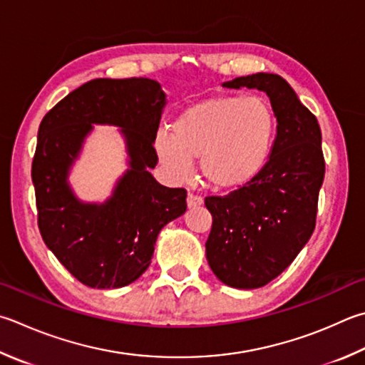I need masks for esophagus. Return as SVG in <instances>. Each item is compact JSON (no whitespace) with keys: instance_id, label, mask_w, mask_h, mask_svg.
<instances>
[{"instance_id":"1","label":"esophagus","mask_w":365,"mask_h":365,"mask_svg":"<svg viewBox=\"0 0 365 365\" xmlns=\"http://www.w3.org/2000/svg\"><path fill=\"white\" fill-rule=\"evenodd\" d=\"M203 203V198L200 195H195V194H190L187 195V206L189 208H195V206H200Z\"/></svg>"}]
</instances>
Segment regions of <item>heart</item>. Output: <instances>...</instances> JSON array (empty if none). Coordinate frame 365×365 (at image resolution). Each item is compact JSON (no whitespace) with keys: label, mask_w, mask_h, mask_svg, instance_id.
<instances>
[{"label":"heart","mask_w":365,"mask_h":365,"mask_svg":"<svg viewBox=\"0 0 365 365\" xmlns=\"http://www.w3.org/2000/svg\"><path fill=\"white\" fill-rule=\"evenodd\" d=\"M277 119L262 97H211L180 113L171 133L155 135L154 150L175 180L187 178L192 160L216 189H237L260 175L270 160Z\"/></svg>","instance_id":"1"}]
</instances>
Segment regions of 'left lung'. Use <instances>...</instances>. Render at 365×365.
I'll use <instances>...</instances> for the list:
<instances>
[{"mask_svg":"<svg viewBox=\"0 0 365 365\" xmlns=\"http://www.w3.org/2000/svg\"><path fill=\"white\" fill-rule=\"evenodd\" d=\"M222 87L265 92L278 122L260 175L229 195L205 198L212 216L205 245L212 273L230 287L256 289L292 264L314 230L326 171L321 128L278 74L242 76Z\"/></svg>","mask_w":365,"mask_h":365,"instance_id":"obj_1","label":"left lung"}]
</instances>
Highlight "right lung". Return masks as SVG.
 Segmentation results:
<instances>
[{
  "label": "right lung",
  "instance_id": "add662e5",
  "mask_svg": "<svg viewBox=\"0 0 365 365\" xmlns=\"http://www.w3.org/2000/svg\"><path fill=\"white\" fill-rule=\"evenodd\" d=\"M167 95L148 78L93 79L58 101L41 120L31 180L46 246L73 277L97 289L138 279L157 235L184 215L187 192L155 181L154 140ZM92 123L115 125L128 144L129 170L103 204L81 202L67 184Z\"/></svg>",
  "mask_w": 365,
  "mask_h": 365
}]
</instances>
